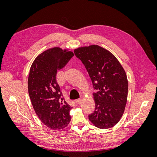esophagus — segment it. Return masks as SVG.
<instances>
[{
  "label": "esophagus",
  "mask_w": 157,
  "mask_h": 157,
  "mask_svg": "<svg viewBox=\"0 0 157 157\" xmlns=\"http://www.w3.org/2000/svg\"><path fill=\"white\" fill-rule=\"evenodd\" d=\"M81 101H82V99L81 98H78L77 100H76V103H78V104H80L81 103Z\"/></svg>",
  "instance_id": "34e87169"
}]
</instances>
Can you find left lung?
I'll return each instance as SVG.
<instances>
[{
	"mask_svg": "<svg viewBox=\"0 0 157 157\" xmlns=\"http://www.w3.org/2000/svg\"><path fill=\"white\" fill-rule=\"evenodd\" d=\"M74 52L97 91L93 93L94 111L89 120L101 129L114 126L121 119L127 101L128 83L124 69L111 52L98 45L79 48Z\"/></svg>",
	"mask_w": 157,
	"mask_h": 157,
	"instance_id": "8db88e82",
	"label": "left lung"
}]
</instances>
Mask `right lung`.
Instances as JSON below:
<instances>
[{
	"instance_id": "1",
	"label": "right lung",
	"mask_w": 157,
	"mask_h": 157,
	"mask_svg": "<svg viewBox=\"0 0 157 157\" xmlns=\"http://www.w3.org/2000/svg\"><path fill=\"white\" fill-rule=\"evenodd\" d=\"M74 53L53 48L39 54L34 61L28 78V91L34 109L40 121L52 130H60L71 121L72 106L66 101L56 81Z\"/></svg>"
}]
</instances>
